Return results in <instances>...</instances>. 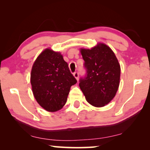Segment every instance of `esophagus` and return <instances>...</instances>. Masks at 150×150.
<instances>
[{"label":"esophagus","instance_id":"1","mask_svg":"<svg viewBox=\"0 0 150 150\" xmlns=\"http://www.w3.org/2000/svg\"><path fill=\"white\" fill-rule=\"evenodd\" d=\"M74 76L76 79L77 81H79V72L78 71H75L74 73Z\"/></svg>","mask_w":150,"mask_h":150}]
</instances>
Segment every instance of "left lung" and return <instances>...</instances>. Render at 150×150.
I'll return each instance as SVG.
<instances>
[{"instance_id":"left-lung-1","label":"left lung","mask_w":150,"mask_h":150,"mask_svg":"<svg viewBox=\"0 0 150 150\" xmlns=\"http://www.w3.org/2000/svg\"><path fill=\"white\" fill-rule=\"evenodd\" d=\"M85 76L81 77L79 86L86 100L96 107L109 103L117 91L120 65L109 47L99 44L91 50L81 49Z\"/></svg>"}]
</instances>
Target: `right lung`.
Wrapping results in <instances>:
<instances>
[{
    "label": "right lung",
    "instance_id": "obj_1",
    "mask_svg": "<svg viewBox=\"0 0 150 150\" xmlns=\"http://www.w3.org/2000/svg\"><path fill=\"white\" fill-rule=\"evenodd\" d=\"M77 83L59 52L43 51L33 65L30 83L37 102L45 110L54 112L66 103L70 87Z\"/></svg>",
    "mask_w": 150,
    "mask_h": 150
}]
</instances>
